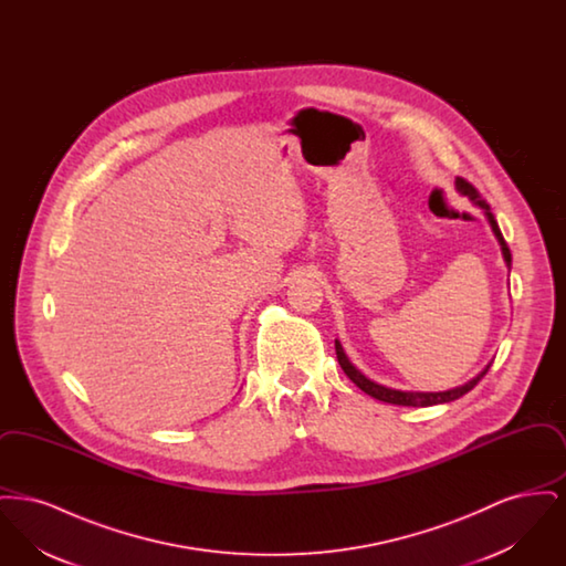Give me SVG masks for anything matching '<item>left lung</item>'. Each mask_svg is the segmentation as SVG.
<instances>
[{
	"label": "left lung",
	"instance_id": "left-lung-1",
	"mask_svg": "<svg viewBox=\"0 0 566 566\" xmlns=\"http://www.w3.org/2000/svg\"><path fill=\"white\" fill-rule=\"evenodd\" d=\"M457 189L460 190L462 195H467L475 206H480V208L484 210L485 216H488V222H490V227H492V231H494L496 240L501 243V250H503L505 263H507V265H512V252H510V245H507V242L503 240V233H501V229H499V224H496L494 216L490 212L488 203L482 199V195L478 192V189H475L473 185H469L464 178H457ZM335 352H337V360H339V365H342L344 374L350 377L352 381H354L363 392H367L369 397H374L377 401H384V403L407 405V407H429V405L450 403V401H457V399H460L462 395H467V392H469V390H471V388H473V386H475V384H478V381L488 374V369H490V365H488L480 376L473 377V379H471V381H467L464 386H458V388L446 390V392H407V390L386 388V386H381V384L371 381L369 377L363 376V374L352 365L350 360H348V356H346V352H344L339 342H335Z\"/></svg>",
	"mask_w": 566,
	"mask_h": 566
}]
</instances>
